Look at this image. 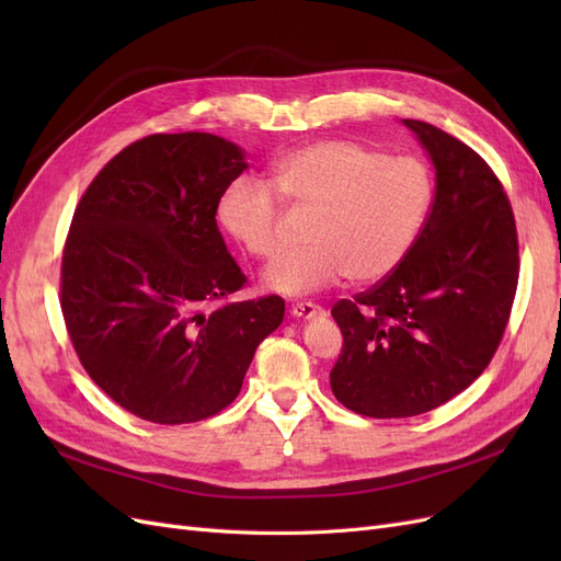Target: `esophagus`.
I'll list each match as a JSON object with an SVG mask.
<instances>
[{
    "label": "esophagus",
    "mask_w": 561,
    "mask_h": 561,
    "mask_svg": "<svg viewBox=\"0 0 561 561\" xmlns=\"http://www.w3.org/2000/svg\"><path fill=\"white\" fill-rule=\"evenodd\" d=\"M290 313H293L295 318H299V320H311V318L320 316L322 309L318 307V304H313V301H297V304H293Z\"/></svg>",
    "instance_id": "1"
}]
</instances>
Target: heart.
Returning <instances> with one entry per match:
<instances>
[{
  "mask_svg": "<svg viewBox=\"0 0 561 561\" xmlns=\"http://www.w3.org/2000/svg\"><path fill=\"white\" fill-rule=\"evenodd\" d=\"M278 195L316 215L307 227L309 245L271 262L264 285L280 295H309L344 276L365 285L393 274L426 222L433 180L419 159L388 157L355 140L304 145L274 163L271 184L239 178L219 196V225L257 260L283 248Z\"/></svg>",
  "mask_w": 561,
  "mask_h": 561,
  "instance_id": "heart-1",
  "label": "heart"
}]
</instances>
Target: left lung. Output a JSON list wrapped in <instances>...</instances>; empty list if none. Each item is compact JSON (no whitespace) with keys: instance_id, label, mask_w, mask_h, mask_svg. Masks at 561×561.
<instances>
[{"instance_id":"left-lung-1","label":"left lung","mask_w":561,"mask_h":561,"mask_svg":"<svg viewBox=\"0 0 561 561\" xmlns=\"http://www.w3.org/2000/svg\"><path fill=\"white\" fill-rule=\"evenodd\" d=\"M404 126L435 165L431 213L393 274L332 307L344 336L332 393L371 419L431 412L478 379L519 278L515 215L496 173L454 135L414 118Z\"/></svg>"}]
</instances>
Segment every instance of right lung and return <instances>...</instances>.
Instances as JSON below:
<instances>
[{
	"instance_id": "right-lung-1",
	"label": "right lung",
	"mask_w": 561,
	"mask_h": 561,
	"mask_svg": "<svg viewBox=\"0 0 561 561\" xmlns=\"http://www.w3.org/2000/svg\"><path fill=\"white\" fill-rule=\"evenodd\" d=\"M245 168L217 135L157 133L118 151L77 203L60 266L65 328L89 377L145 421L222 412L283 322L278 295L227 301L245 274L215 215Z\"/></svg>"
}]
</instances>
